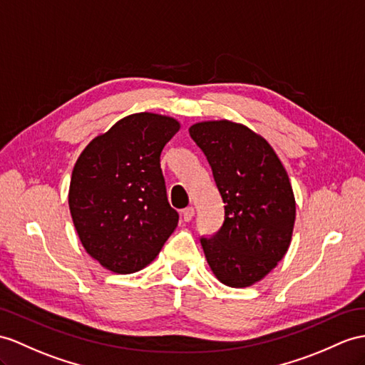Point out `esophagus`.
<instances>
[{"mask_svg":"<svg viewBox=\"0 0 365 365\" xmlns=\"http://www.w3.org/2000/svg\"><path fill=\"white\" fill-rule=\"evenodd\" d=\"M193 215H195V209L190 206V207H185L184 210H182V218H184V221H190L192 218H193Z\"/></svg>","mask_w":365,"mask_h":365,"instance_id":"1","label":"esophagus"}]
</instances>
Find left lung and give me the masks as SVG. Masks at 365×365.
I'll use <instances>...</instances> for the list:
<instances>
[{
    "mask_svg": "<svg viewBox=\"0 0 365 365\" xmlns=\"http://www.w3.org/2000/svg\"><path fill=\"white\" fill-rule=\"evenodd\" d=\"M225 202V223L201 238L215 277L230 288L260 282L285 257L296 221L288 173L268 140L243 123L204 120L189 128Z\"/></svg>",
    "mask_w": 365,
    "mask_h": 365,
    "instance_id": "left-lung-1",
    "label": "left lung"
}]
</instances>
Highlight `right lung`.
I'll return each instance as SVG.
<instances>
[{"label": "right lung", "mask_w": 365, "mask_h": 365, "mask_svg": "<svg viewBox=\"0 0 365 365\" xmlns=\"http://www.w3.org/2000/svg\"><path fill=\"white\" fill-rule=\"evenodd\" d=\"M181 123L135 113L96 136L80 153L68 202L85 251L105 269L131 274L161 252L178 226L167 201L161 152Z\"/></svg>", "instance_id": "1"}]
</instances>
